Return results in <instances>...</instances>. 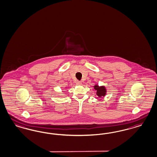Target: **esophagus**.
<instances>
[{
  "instance_id": "esophagus-1",
  "label": "esophagus",
  "mask_w": 157,
  "mask_h": 157,
  "mask_svg": "<svg viewBox=\"0 0 157 157\" xmlns=\"http://www.w3.org/2000/svg\"><path fill=\"white\" fill-rule=\"evenodd\" d=\"M76 85H82L81 81L76 82Z\"/></svg>"
}]
</instances>
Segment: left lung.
<instances>
[{"mask_svg": "<svg viewBox=\"0 0 157 157\" xmlns=\"http://www.w3.org/2000/svg\"><path fill=\"white\" fill-rule=\"evenodd\" d=\"M94 89L96 91L97 98H100L101 97H105L107 94V89L104 86H98V84H96L94 86Z\"/></svg>", "mask_w": 157, "mask_h": 157, "instance_id": "1", "label": "left lung"}]
</instances>
